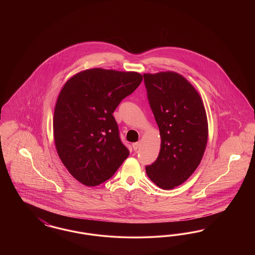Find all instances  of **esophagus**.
<instances>
[{"mask_svg":"<svg viewBox=\"0 0 255 255\" xmlns=\"http://www.w3.org/2000/svg\"><path fill=\"white\" fill-rule=\"evenodd\" d=\"M139 145H140V143L139 142H134L133 143V148L134 151H136L138 148H139Z\"/></svg>","mask_w":255,"mask_h":255,"instance_id":"esophagus-1","label":"esophagus"}]
</instances>
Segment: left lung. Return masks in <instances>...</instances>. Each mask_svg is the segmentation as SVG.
Segmentation results:
<instances>
[{"label":"left lung","mask_w":255,"mask_h":255,"mask_svg":"<svg viewBox=\"0 0 255 255\" xmlns=\"http://www.w3.org/2000/svg\"><path fill=\"white\" fill-rule=\"evenodd\" d=\"M143 77L161 138L158 158L146 166V174L158 187L172 189L193 174L204 156L206 109L194 87L181 74L162 72Z\"/></svg>","instance_id":"8db88e82"}]
</instances>
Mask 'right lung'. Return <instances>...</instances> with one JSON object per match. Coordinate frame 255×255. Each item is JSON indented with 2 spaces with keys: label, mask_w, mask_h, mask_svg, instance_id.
Masks as SVG:
<instances>
[{
  "label": "right lung",
  "mask_w": 255,
  "mask_h": 255,
  "mask_svg": "<svg viewBox=\"0 0 255 255\" xmlns=\"http://www.w3.org/2000/svg\"><path fill=\"white\" fill-rule=\"evenodd\" d=\"M141 81L138 73L96 68L76 73L62 88L54 109V142L78 182L98 185L128 158L113 113Z\"/></svg>",
  "instance_id": "right-lung-1"
}]
</instances>
